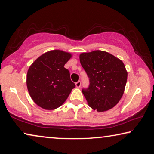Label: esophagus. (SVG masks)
<instances>
[{"mask_svg": "<svg viewBox=\"0 0 154 154\" xmlns=\"http://www.w3.org/2000/svg\"><path fill=\"white\" fill-rule=\"evenodd\" d=\"M81 84H82V82H81V81H78V82H76V83H75V85H76L77 88H80Z\"/></svg>", "mask_w": 154, "mask_h": 154, "instance_id": "obj_1", "label": "esophagus"}]
</instances>
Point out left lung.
Returning a JSON list of instances; mask_svg holds the SVG:
<instances>
[{
  "mask_svg": "<svg viewBox=\"0 0 154 154\" xmlns=\"http://www.w3.org/2000/svg\"><path fill=\"white\" fill-rule=\"evenodd\" d=\"M80 62L90 84L82 92L94 110L105 111L113 108L123 95L128 73L123 62L108 52L96 50L83 53Z\"/></svg>",
  "mask_w": 154,
  "mask_h": 154,
  "instance_id": "left-lung-1",
  "label": "left lung"
}]
</instances>
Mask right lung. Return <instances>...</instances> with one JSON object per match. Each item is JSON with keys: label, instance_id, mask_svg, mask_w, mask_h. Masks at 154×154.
Returning <instances> with one entry per match:
<instances>
[{"label": "right lung", "instance_id": "obj_1", "mask_svg": "<svg viewBox=\"0 0 154 154\" xmlns=\"http://www.w3.org/2000/svg\"><path fill=\"white\" fill-rule=\"evenodd\" d=\"M71 54L53 50L43 54L33 62L28 71V92L36 105L47 110L60 106L75 84L64 66Z\"/></svg>", "mask_w": 154, "mask_h": 154}]
</instances>
